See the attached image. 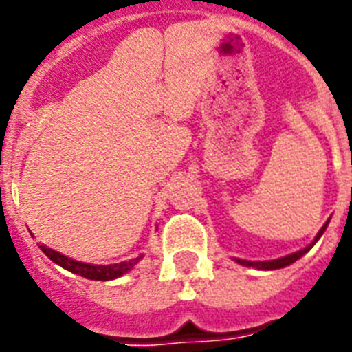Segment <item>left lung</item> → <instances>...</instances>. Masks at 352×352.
Returning <instances> with one entry per match:
<instances>
[{
    "label": "left lung",
    "instance_id": "8db88e82",
    "mask_svg": "<svg viewBox=\"0 0 352 352\" xmlns=\"http://www.w3.org/2000/svg\"><path fill=\"white\" fill-rule=\"evenodd\" d=\"M327 223H329V220L322 226V229L318 231V234L315 236V240L311 241V243L308 245V247H304V249L297 250V252H292L288 254V256H283V258H277V259H268V261H249V259H240V258H232L236 263H240V265H243V267H252V268H258V270H277V268H285L288 267V265H292V263H295L297 259H300L304 256V254L308 252L309 249H311L313 245L317 243L318 240H320V236L324 234V231L327 229Z\"/></svg>",
    "mask_w": 352,
    "mask_h": 352
}]
</instances>
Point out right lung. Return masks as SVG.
<instances>
[{"mask_svg": "<svg viewBox=\"0 0 352 352\" xmlns=\"http://www.w3.org/2000/svg\"><path fill=\"white\" fill-rule=\"evenodd\" d=\"M39 247L53 263H57L58 267L66 268L71 274L82 276L85 279H93V281H112V279H118V277H121L126 272H131L141 261V258H143V256H138L134 259L114 263V265H93V263H82L76 261V259L67 258V256L57 252V250L48 249L46 245H39Z\"/></svg>", "mask_w": 352, "mask_h": 352, "instance_id": "obj_1", "label": "right lung"}]
</instances>
